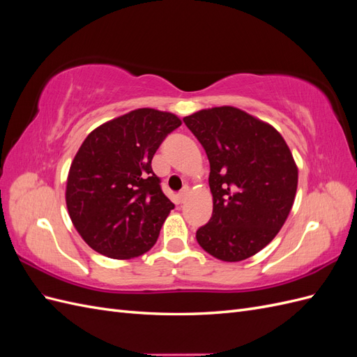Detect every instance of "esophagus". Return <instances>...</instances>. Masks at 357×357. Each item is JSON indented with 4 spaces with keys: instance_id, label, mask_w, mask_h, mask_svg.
<instances>
[{
    "instance_id": "esophagus-1",
    "label": "esophagus",
    "mask_w": 357,
    "mask_h": 357,
    "mask_svg": "<svg viewBox=\"0 0 357 357\" xmlns=\"http://www.w3.org/2000/svg\"><path fill=\"white\" fill-rule=\"evenodd\" d=\"M189 193H190V189L188 186L183 188V190L178 193V201L180 202H185L188 199V197H189Z\"/></svg>"
}]
</instances>
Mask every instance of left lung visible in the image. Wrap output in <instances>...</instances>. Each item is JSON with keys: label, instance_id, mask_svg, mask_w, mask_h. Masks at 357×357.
Wrapping results in <instances>:
<instances>
[{"label": "left lung", "instance_id": "obj_1", "mask_svg": "<svg viewBox=\"0 0 357 357\" xmlns=\"http://www.w3.org/2000/svg\"><path fill=\"white\" fill-rule=\"evenodd\" d=\"M210 162V222L197 231L205 252L240 262L261 252L282 229L294 205L298 167L284 138L261 119L232 105L185 119Z\"/></svg>", "mask_w": 357, "mask_h": 357}]
</instances>
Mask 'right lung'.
<instances>
[{
    "label": "right lung",
    "instance_id": "obj_1",
    "mask_svg": "<svg viewBox=\"0 0 357 357\" xmlns=\"http://www.w3.org/2000/svg\"><path fill=\"white\" fill-rule=\"evenodd\" d=\"M181 125L169 112L137 109L95 128L75 153L66 202L75 231L107 257L149 252L174 208L159 186L152 159Z\"/></svg>",
    "mask_w": 357,
    "mask_h": 357
}]
</instances>
